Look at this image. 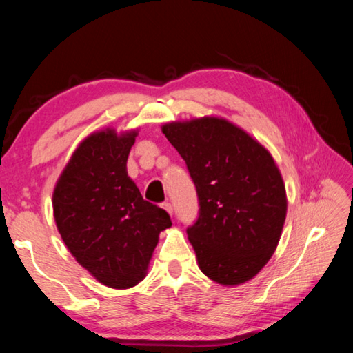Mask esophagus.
I'll use <instances>...</instances> for the list:
<instances>
[{
	"label": "esophagus",
	"mask_w": 353,
	"mask_h": 353,
	"mask_svg": "<svg viewBox=\"0 0 353 353\" xmlns=\"http://www.w3.org/2000/svg\"><path fill=\"white\" fill-rule=\"evenodd\" d=\"M162 208H163L165 211H167L170 215H172V206H171L170 201H163V203H162Z\"/></svg>",
	"instance_id": "1"
}]
</instances>
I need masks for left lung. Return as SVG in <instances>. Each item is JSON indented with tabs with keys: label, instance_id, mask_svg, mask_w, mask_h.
Segmentation results:
<instances>
[{
	"label": "left lung",
	"instance_id": "left-lung-1",
	"mask_svg": "<svg viewBox=\"0 0 353 353\" xmlns=\"http://www.w3.org/2000/svg\"><path fill=\"white\" fill-rule=\"evenodd\" d=\"M162 133L196 185L199 216L186 234L200 270L221 285L250 281L274 253L287 215L272 154L221 118L170 123Z\"/></svg>",
	"mask_w": 353,
	"mask_h": 353
}]
</instances>
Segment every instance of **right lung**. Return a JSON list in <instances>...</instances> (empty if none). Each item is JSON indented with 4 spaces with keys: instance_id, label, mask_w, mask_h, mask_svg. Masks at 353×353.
<instances>
[{
    "instance_id": "1",
    "label": "right lung",
    "mask_w": 353,
    "mask_h": 353,
    "mask_svg": "<svg viewBox=\"0 0 353 353\" xmlns=\"http://www.w3.org/2000/svg\"><path fill=\"white\" fill-rule=\"evenodd\" d=\"M137 132L106 129L88 137L66 165L52 194L59 234L81 267L110 288L145 277L167 211L144 200L127 176Z\"/></svg>"
}]
</instances>
